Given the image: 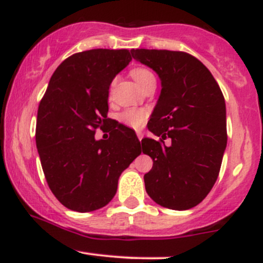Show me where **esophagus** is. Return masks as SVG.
<instances>
[{
    "label": "esophagus",
    "mask_w": 263,
    "mask_h": 263,
    "mask_svg": "<svg viewBox=\"0 0 263 263\" xmlns=\"http://www.w3.org/2000/svg\"><path fill=\"white\" fill-rule=\"evenodd\" d=\"M137 137H138V140H140V142H141L142 138H143V135H142V132H137Z\"/></svg>",
    "instance_id": "obj_1"
}]
</instances>
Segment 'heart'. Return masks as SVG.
Segmentation results:
<instances>
[{"instance_id":"heart-1","label":"heart","mask_w":263,"mask_h":263,"mask_svg":"<svg viewBox=\"0 0 263 263\" xmlns=\"http://www.w3.org/2000/svg\"><path fill=\"white\" fill-rule=\"evenodd\" d=\"M131 77L134 78L136 83L140 85L142 89L151 83V81L156 80L155 74L149 70V69L143 68V66H137L131 70ZM148 112L142 108H127L120 115V120L125 123L126 126L131 128H141L146 122Z\"/></svg>"}]
</instances>
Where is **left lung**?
I'll list each match as a JSON object with an SVG mask.
<instances>
[{"label":"left lung","mask_w":263,"mask_h":263,"mask_svg":"<svg viewBox=\"0 0 263 263\" xmlns=\"http://www.w3.org/2000/svg\"><path fill=\"white\" fill-rule=\"evenodd\" d=\"M132 57L162 80V91L142 151L153 159L144 174L147 194L168 209L197 206L218 179L228 142L225 99L209 69L179 50L134 49ZM171 138L172 144H164Z\"/></svg>","instance_id":"left-lung-1"}]
</instances>
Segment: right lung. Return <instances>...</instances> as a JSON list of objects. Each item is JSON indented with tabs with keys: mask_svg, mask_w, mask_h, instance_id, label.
Masks as SVG:
<instances>
[{
	"mask_svg": "<svg viewBox=\"0 0 263 263\" xmlns=\"http://www.w3.org/2000/svg\"><path fill=\"white\" fill-rule=\"evenodd\" d=\"M132 60L128 49L75 53L55 69L39 102L35 143L48 185L68 209L87 213L115 197L119 177L141 155L131 128L111 121L108 87ZM110 124V137L95 132Z\"/></svg>",
	"mask_w": 263,
	"mask_h": 263,
	"instance_id": "add662e5",
	"label": "right lung"
}]
</instances>
